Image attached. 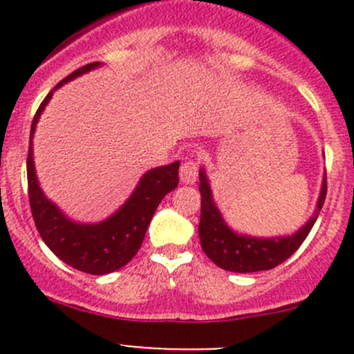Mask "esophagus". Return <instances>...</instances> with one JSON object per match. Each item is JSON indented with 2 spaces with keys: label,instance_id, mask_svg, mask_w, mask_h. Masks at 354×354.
Instances as JSON below:
<instances>
[{
  "label": "esophagus",
  "instance_id": "esophagus-1",
  "mask_svg": "<svg viewBox=\"0 0 354 354\" xmlns=\"http://www.w3.org/2000/svg\"><path fill=\"white\" fill-rule=\"evenodd\" d=\"M198 176V166L195 160H185L180 167V180L185 185H194Z\"/></svg>",
  "mask_w": 354,
  "mask_h": 354
}]
</instances>
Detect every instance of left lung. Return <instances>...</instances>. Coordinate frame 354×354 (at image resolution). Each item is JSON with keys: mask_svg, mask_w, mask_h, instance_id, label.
Here are the masks:
<instances>
[{"mask_svg": "<svg viewBox=\"0 0 354 354\" xmlns=\"http://www.w3.org/2000/svg\"><path fill=\"white\" fill-rule=\"evenodd\" d=\"M198 178V190L202 195L198 236L202 250L217 267L240 274L274 269L284 260H288L312 231L327 195V180L326 173H324L315 212L298 231L286 234V236H250V234L238 233L233 227L227 226L219 207L214 202L212 188H210L205 167H200Z\"/></svg>", "mask_w": 354, "mask_h": 354, "instance_id": "1", "label": "left lung"}]
</instances>
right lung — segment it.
<instances>
[{
    "instance_id": "right-lung-1",
    "label": "right lung",
    "mask_w": 354,
    "mask_h": 354,
    "mask_svg": "<svg viewBox=\"0 0 354 354\" xmlns=\"http://www.w3.org/2000/svg\"><path fill=\"white\" fill-rule=\"evenodd\" d=\"M99 66H102V63L95 62L78 68L46 95L32 121L27 157L28 200L39 234L59 260L73 269L92 276L114 272L127 266L137 255L160 200L178 187V169H180V160L149 169L140 178L127 202L116 212L99 223H77L46 197L35 174L34 145H32L39 118L44 113L56 88Z\"/></svg>"
}]
</instances>
